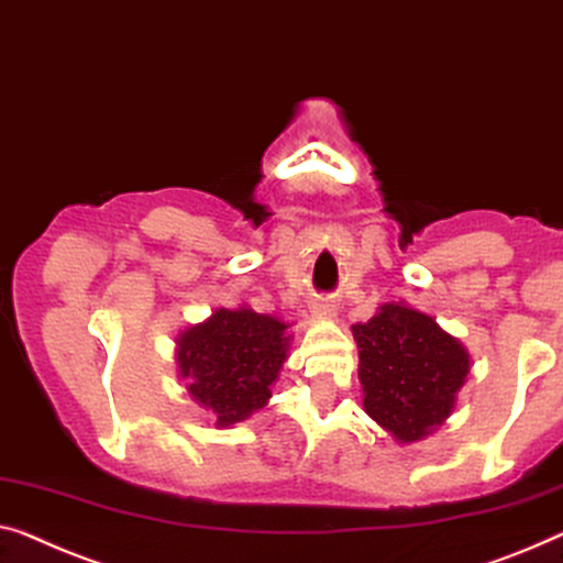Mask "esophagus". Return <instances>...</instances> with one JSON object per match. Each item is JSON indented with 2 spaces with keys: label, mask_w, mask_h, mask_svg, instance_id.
<instances>
[{
  "label": "esophagus",
  "mask_w": 563,
  "mask_h": 563,
  "mask_svg": "<svg viewBox=\"0 0 563 563\" xmlns=\"http://www.w3.org/2000/svg\"><path fill=\"white\" fill-rule=\"evenodd\" d=\"M310 310H313V316L323 318V321H331V318H335V313H339V303L331 298H316L313 303H310Z\"/></svg>",
  "instance_id": "1"
}]
</instances>
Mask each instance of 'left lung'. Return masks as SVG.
<instances>
[{
	"instance_id": "obj_1",
	"label": "left lung",
	"mask_w": 563,
	"mask_h": 563,
	"mask_svg": "<svg viewBox=\"0 0 563 563\" xmlns=\"http://www.w3.org/2000/svg\"><path fill=\"white\" fill-rule=\"evenodd\" d=\"M358 346L364 409L399 444L424 440L452 415L470 372L463 343L432 316L384 303L351 325Z\"/></svg>"
}]
</instances>
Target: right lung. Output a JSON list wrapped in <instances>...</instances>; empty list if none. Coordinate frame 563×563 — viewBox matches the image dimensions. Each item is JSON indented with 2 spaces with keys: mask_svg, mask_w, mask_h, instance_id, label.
Returning <instances> with one entry per match:
<instances>
[{
  "mask_svg": "<svg viewBox=\"0 0 563 563\" xmlns=\"http://www.w3.org/2000/svg\"><path fill=\"white\" fill-rule=\"evenodd\" d=\"M288 323L253 308H217L207 321L176 335V364L189 397L232 427L273 397L290 349Z\"/></svg>",
  "mask_w": 563,
  "mask_h": 563,
  "instance_id": "add662e5",
  "label": "right lung"
}]
</instances>
